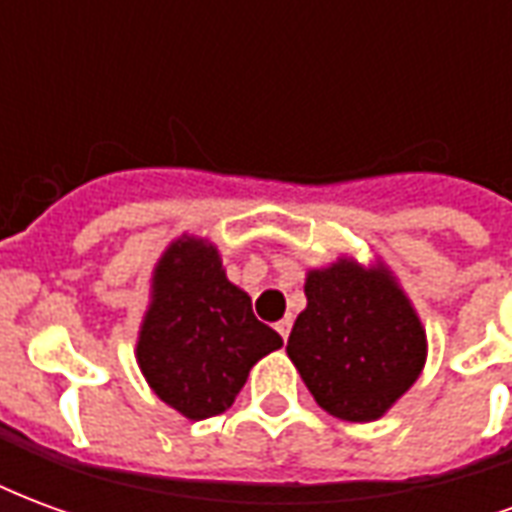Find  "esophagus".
I'll use <instances>...</instances> for the list:
<instances>
[{"instance_id":"obj_1","label":"esophagus","mask_w":512,"mask_h":512,"mask_svg":"<svg viewBox=\"0 0 512 512\" xmlns=\"http://www.w3.org/2000/svg\"><path fill=\"white\" fill-rule=\"evenodd\" d=\"M290 326H293V321H290V318H282V321L277 323V332H279V337H282V340H288Z\"/></svg>"}]
</instances>
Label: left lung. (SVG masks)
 <instances>
[{
  "instance_id": "8db88e82",
  "label": "left lung",
  "mask_w": 512,
  "mask_h": 512,
  "mask_svg": "<svg viewBox=\"0 0 512 512\" xmlns=\"http://www.w3.org/2000/svg\"><path fill=\"white\" fill-rule=\"evenodd\" d=\"M304 293L307 310L293 323L288 356L332 417L373 422L425 365L417 312L386 271L351 260L310 271Z\"/></svg>"
}]
</instances>
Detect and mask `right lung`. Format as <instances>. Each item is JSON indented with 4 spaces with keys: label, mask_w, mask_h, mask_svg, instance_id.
Segmentation results:
<instances>
[{
    "label": "right lung",
    "mask_w": 512,
    "mask_h": 512,
    "mask_svg": "<svg viewBox=\"0 0 512 512\" xmlns=\"http://www.w3.org/2000/svg\"><path fill=\"white\" fill-rule=\"evenodd\" d=\"M282 345L252 312V299L224 277L213 246L186 238L167 249L153 277V304L136 359L167 406L205 419L233 406L257 359Z\"/></svg>",
    "instance_id": "1"
}]
</instances>
